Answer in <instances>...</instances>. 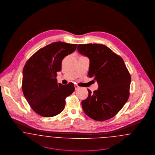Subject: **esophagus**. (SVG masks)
Here are the masks:
<instances>
[{"instance_id": "34e87169", "label": "esophagus", "mask_w": 155, "mask_h": 155, "mask_svg": "<svg viewBox=\"0 0 155 155\" xmlns=\"http://www.w3.org/2000/svg\"><path fill=\"white\" fill-rule=\"evenodd\" d=\"M74 88H75V90H77L79 89L81 87L79 86H78V85H74Z\"/></svg>"}]
</instances>
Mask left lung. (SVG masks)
<instances>
[{"label":"left lung","instance_id":"left-lung-1","mask_svg":"<svg viewBox=\"0 0 155 155\" xmlns=\"http://www.w3.org/2000/svg\"><path fill=\"white\" fill-rule=\"evenodd\" d=\"M77 49L89 58L88 76L98 84L97 90L81 101L85 114L91 118L103 121L117 114L130 96L131 77L120 56L106 45L98 44H79Z\"/></svg>","mask_w":155,"mask_h":155}]
</instances>
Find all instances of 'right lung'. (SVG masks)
I'll use <instances>...</instances> for the list:
<instances>
[{
  "label": "right lung",
  "instance_id": "obj_1",
  "mask_svg": "<svg viewBox=\"0 0 155 155\" xmlns=\"http://www.w3.org/2000/svg\"><path fill=\"white\" fill-rule=\"evenodd\" d=\"M78 44L55 42L37 51L25 63L23 70L22 90L33 110L44 117L61 113L65 98L74 91V84L58 83L57 72L63 59L76 49Z\"/></svg>",
  "mask_w": 155,
  "mask_h": 155
}]
</instances>
